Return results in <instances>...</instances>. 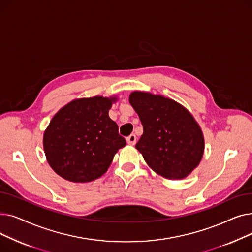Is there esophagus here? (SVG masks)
<instances>
[{
  "label": "esophagus",
  "mask_w": 252,
  "mask_h": 252,
  "mask_svg": "<svg viewBox=\"0 0 252 252\" xmlns=\"http://www.w3.org/2000/svg\"><path fill=\"white\" fill-rule=\"evenodd\" d=\"M126 142H127V144H129V145H135L136 142H137V137H136V135H134V134L129 135V136L126 138Z\"/></svg>",
  "instance_id": "obj_1"
}]
</instances>
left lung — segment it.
<instances>
[{
	"label": "left lung",
	"mask_w": 252,
	"mask_h": 252,
	"mask_svg": "<svg viewBox=\"0 0 252 252\" xmlns=\"http://www.w3.org/2000/svg\"><path fill=\"white\" fill-rule=\"evenodd\" d=\"M129 103L143 126L136 148L144 159L166 179L186 178L204 150L201 128L191 113L176 101L150 93L133 92Z\"/></svg>",
	"instance_id": "obj_1"
}]
</instances>
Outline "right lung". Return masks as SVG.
Segmentation results:
<instances>
[{"label": "right lung", "instance_id": "right-lung-1", "mask_svg": "<svg viewBox=\"0 0 252 252\" xmlns=\"http://www.w3.org/2000/svg\"><path fill=\"white\" fill-rule=\"evenodd\" d=\"M115 98L78 99L61 108L44 135L50 166L63 179L86 183L107 171L114 154L126 146L108 115Z\"/></svg>", "mask_w": 252, "mask_h": 252}]
</instances>
